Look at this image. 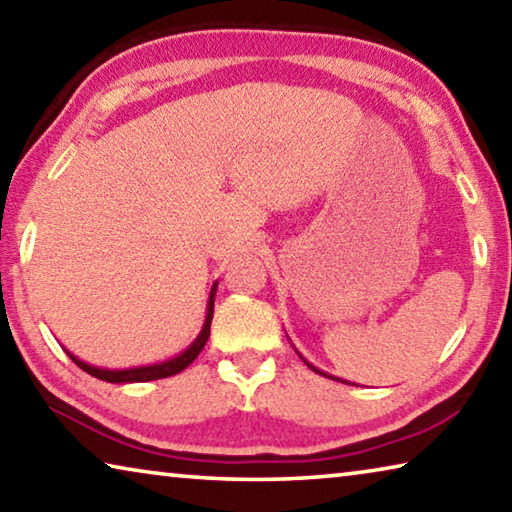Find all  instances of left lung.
Listing matches in <instances>:
<instances>
[{
  "label": "left lung",
  "instance_id": "left-lung-1",
  "mask_svg": "<svg viewBox=\"0 0 512 512\" xmlns=\"http://www.w3.org/2000/svg\"><path fill=\"white\" fill-rule=\"evenodd\" d=\"M298 354H300V352H298ZM300 359H302V361H305V363H307V366H309L311 370H314V372H318V375H323V377H329V379H336V381H343V379H339V377H334V375H327V372H323V370H318L316 366H311V363H309V361H307L305 357H302V354H300ZM343 384H348V381H343Z\"/></svg>",
  "mask_w": 512,
  "mask_h": 512
}]
</instances>
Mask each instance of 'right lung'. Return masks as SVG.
I'll list each match as a JSON object with an SVG mask.
<instances>
[{
	"instance_id": "right-lung-1",
	"label": "right lung",
	"mask_w": 512,
	"mask_h": 512,
	"mask_svg": "<svg viewBox=\"0 0 512 512\" xmlns=\"http://www.w3.org/2000/svg\"><path fill=\"white\" fill-rule=\"evenodd\" d=\"M216 287H219V282L212 284L210 289V300H207V314H205V323L201 327V332L194 339V343L189 345L185 352L176 354V357H171L167 361H160V363H151V366H137V368H121V370H110V368H99V366H90V363L81 361L79 357H74L72 352H67V357L72 359L76 366L81 370L88 372V375L97 377L101 381H110V384H135V381H153V379H164V377H171V375H178L180 370H185L189 363H192L201 350L205 348L207 339H210V325H212V316H214V296H216Z\"/></svg>"
}]
</instances>
